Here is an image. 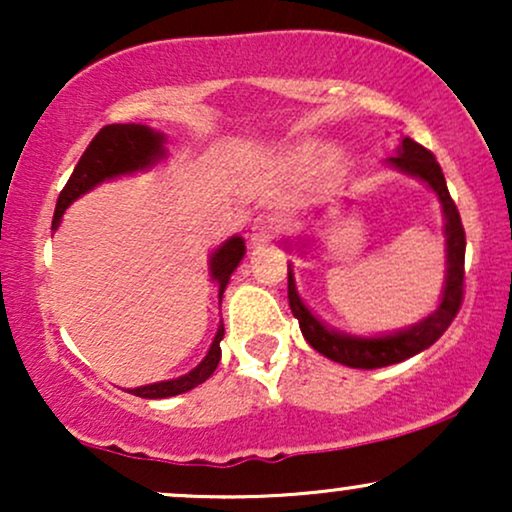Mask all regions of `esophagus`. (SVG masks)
<instances>
[{
    "label": "esophagus",
    "mask_w": 512,
    "mask_h": 512,
    "mask_svg": "<svg viewBox=\"0 0 512 512\" xmlns=\"http://www.w3.org/2000/svg\"><path fill=\"white\" fill-rule=\"evenodd\" d=\"M276 231H279V221H276L274 216H257L255 223H252L250 243L252 245L267 243V240L274 238Z\"/></svg>",
    "instance_id": "obj_1"
}]
</instances>
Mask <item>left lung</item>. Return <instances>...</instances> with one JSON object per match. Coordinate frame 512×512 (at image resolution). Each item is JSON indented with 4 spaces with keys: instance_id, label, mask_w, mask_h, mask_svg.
<instances>
[{
    "instance_id": "left-lung-1",
    "label": "left lung",
    "mask_w": 512,
    "mask_h": 512,
    "mask_svg": "<svg viewBox=\"0 0 512 512\" xmlns=\"http://www.w3.org/2000/svg\"><path fill=\"white\" fill-rule=\"evenodd\" d=\"M390 166L404 173L416 175L424 182H428L433 192H436L440 204H443L445 214V236H448V279H445L443 301H440L438 310L421 320L419 325L409 327V330L390 334V337H349V334H339L327 330L317 317L305 308L301 298L296 293V284L289 269V305L291 313L301 325V332L305 342L320 351L322 356L332 358V361L344 363L349 368H383L392 366V363L404 361V358L416 356L424 351L433 342H438L440 334L450 327L460 313V305L464 298V248H467V238H464V228L460 211H457L455 202H452L448 185H445V175L440 170L436 156L416 144L414 139L404 137L399 154L387 158Z\"/></svg>"
}]
</instances>
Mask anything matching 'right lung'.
Returning a JSON list of instances; mask_svg holds the SVG:
<instances>
[{
	"mask_svg": "<svg viewBox=\"0 0 512 512\" xmlns=\"http://www.w3.org/2000/svg\"><path fill=\"white\" fill-rule=\"evenodd\" d=\"M161 156H163L161 132H154V129L144 125H105L101 132L91 139V144L86 146L84 156L79 158L74 173L69 175L67 185L62 187L60 197H57L52 228L60 226L64 209H67L76 197H81L84 192L91 190V187H96L98 182L117 178V175L134 173V170L149 168L151 163H156ZM243 255H245L243 238H231L214 252V257H211V276L219 281V298L223 296V289H226L228 279H231L233 269L238 267L240 260H243ZM221 339H223V325L219 327V332H216L214 342H211V349L209 354L204 356V361L199 363L195 370L182 375V378L166 380V383L134 387V390L129 392L144 399H163V397L182 395V392L202 385L204 380L214 373L216 366H219Z\"/></svg>",
	"mask_w": 512,
	"mask_h": 512,
	"instance_id": "right-lung-1",
	"label": "right lung"
}]
</instances>
